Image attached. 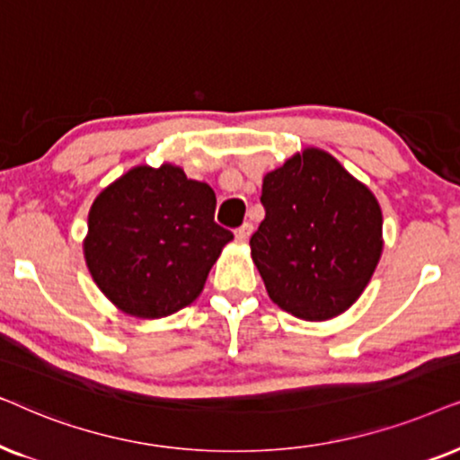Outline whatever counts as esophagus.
I'll return each mask as SVG.
<instances>
[{
    "instance_id": "obj_1",
    "label": "esophagus",
    "mask_w": 460,
    "mask_h": 460,
    "mask_svg": "<svg viewBox=\"0 0 460 460\" xmlns=\"http://www.w3.org/2000/svg\"><path fill=\"white\" fill-rule=\"evenodd\" d=\"M252 223H243L240 229H235V240L237 242H248V237L252 235Z\"/></svg>"
}]
</instances>
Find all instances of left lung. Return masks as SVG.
<instances>
[{"instance_id":"obj_1","label":"left lung","mask_w":460,"mask_h":460,"mask_svg":"<svg viewBox=\"0 0 460 460\" xmlns=\"http://www.w3.org/2000/svg\"><path fill=\"white\" fill-rule=\"evenodd\" d=\"M265 218L250 254L269 298L298 320L326 322L362 296L383 254V212L328 151L307 146L262 179Z\"/></svg>"}]
</instances>
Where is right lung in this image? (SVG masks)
I'll list each match as a JSON object with an SVG mask.
<instances>
[{
  "mask_svg": "<svg viewBox=\"0 0 460 460\" xmlns=\"http://www.w3.org/2000/svg\"><path fill=\"white\" fill-rule=\"evenodd\" d=\"M217 195L174 164L134 166L96 195L84 259L121 314L159 320L191 305L231 231L214 223Z\"/></svg>",
  "mask_w": 460,
  "mask_h": 460,
  "instance_id": "add662e5",
  "label": "right lung"
}]
</instances>
